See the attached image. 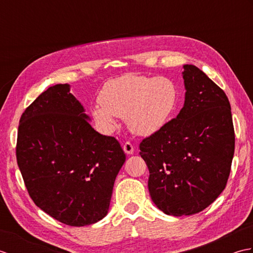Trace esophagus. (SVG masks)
Wrapping results in <instances>:
<instances>
[{"label": "esophagus", "instance_id": "obj_1", "mask_svg": "<svg viewBox=\"0 0 253 253\" xmlns=\"http://www.w3.org/2000/svg\"><path fill=\"white\" fill-rule=\"evenodd\" d=\"M123 149H124V151H125V153H127V154L133 153V146L129 141H126L125 143H124Z\"/></svg>", "mask_w": 253, "mask_h": 253}]
</instances>
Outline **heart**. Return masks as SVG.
Returning a JSON list of instances; mask_svg holds the SVG:
<instances>
[{
    "label": "heart",
    "mask_w": 253,
    "mask_h": 253,
    "mask_svg": "<svg viewBox=\"0 0 253 253\" xmlns=\"http://www.w3.org/2000/svg\"><path fill=\"white\" fill-rule=\"evenodd\" d=\"M102 104L92 109V116L105 130L116 126L115 117H126L129 129L139 136H150L169 121L178 100L176 84L168 77L128 74L107 82L101 91Z\"/></svg>",
    "instance_id": "heart-1"
}]
</instances>
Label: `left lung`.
<instances>
[{"label":"left lung","mask_w":253,"mask_h":253,"mask_svg":"<svg viewBox=\"0 0 253 253\" xmlns=\"http://www.w3.org/2000/svg\"><path fill=\"white\" fill-rule=\"evenodd\" d=\"M184 68V107L139 147L152 201L174 216L199 213L216 200L226 187L235 151L226 94L198 67Z\"/></svg>","instance_id":"left-lung-1"}]
</instances>
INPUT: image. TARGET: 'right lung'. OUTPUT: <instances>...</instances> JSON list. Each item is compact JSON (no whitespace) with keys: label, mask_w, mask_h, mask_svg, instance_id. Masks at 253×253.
Segmentation results:
<instances>
[{"label":"right lung","mask_w":253,"mask_h":253,"mask_svg":"<svg viewBox=\"0 0 253 253\" xmlns=\"http://www.w3.org/2000/svg\"><path fill=\"white\" fill-rule=\"evenodd\" d=\"M69 84L42 92L20 117L16 158L37 207L69 226H85L109 211L126 161L117 139L91 127Z\"/></svg>","instance_id":"obj_1"}]
</instances>
